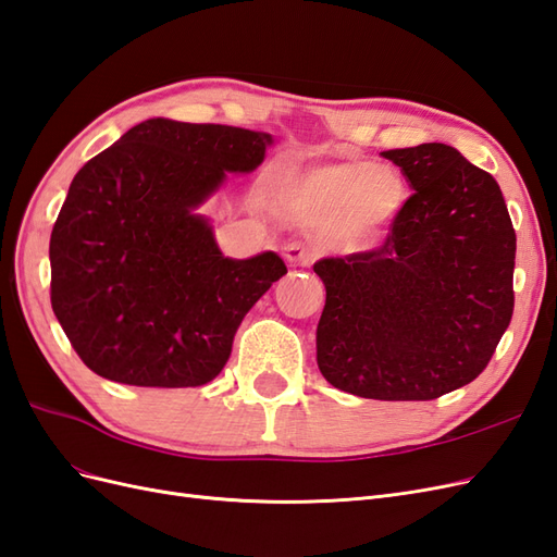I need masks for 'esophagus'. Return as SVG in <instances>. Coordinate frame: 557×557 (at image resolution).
<instances>
[{
	"label": "esophagus",
	"mask_w": 557,
	"mask_h": 557,
	"mask_svg": "<svg viewBox=\"0 0 557 557\" xmlns=\"http://www.w3.org/2000/svg\"><path fill=\"white\" fill-rule=\"evenodd\" d=\"M283 250H285V260H288L290 264L307 267L313 260V250L305 242H288L283 246Z\"/></svg>",
	"instance_id": "obj_1"
}]
</instances>
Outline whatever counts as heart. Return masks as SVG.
I'll use <instances>...</instances> for the list:
<instances>
[{
  "mask_svg": "<svg viewBox=\"0 0 557 557\" xmlns=\"http://www.w3.org/2000/svg\"><path fill=\"white\" fill-rule=\"evenodd\" d=\"M283 197L301 215L320 223H346L356 239L379 234L407 201V183L372 160H342L313 166L283 185Z\"/></svg>",
  "mask_w": 557,
  "mask_h": 557,
  "instance_id": "1",
  "label": "heart"
}]
</instances>
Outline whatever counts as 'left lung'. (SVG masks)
<instances>
[{"label": "left lung", "mask_w": 557, "mask_h": 557, "mask_svg": "<svg viewBox=\"0 0 557 557\" xmlns=\"http://www.w3.org/2000/svg\"><path fill=\"white\" fill-rule=\"evenodd\" d=\"M413 195L381 246L325 258L318 369L344 393L425 401L474 381L513 315L516 232L497 181L446 144L383 150Z\"/></svg>", "instance_id": "8db88e82"}]
</instances>
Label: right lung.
I'll return each instance as SVG.
<instances>
[{"label":"right lung","mask_w":557,"mask_h":557,"mask_svg":"<svg viewBox=\"0 0 557 557\" xmlns=\"http://www.w3.org/2000/svg\"><path fill=\"white\" fill-rule=\"evenodd\" d=\"M269 144L150 117L81 166L50 234V305L95 374L195 387L223 372L244 315L288 269L272 250L225 258L195 209Z\"/></svg>","instance_id":"add662e5"}]
</instances>
